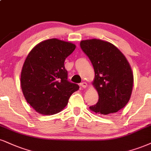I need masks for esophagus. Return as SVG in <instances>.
<instances>
[{
    "instance_id": "esophagus-1",
    "label": "esophagus",
    "mask_w": 151,
    "mask_h": 151,
    "mask_svg": "<svg viewBox=\"0 0 151 151\" xmlns=\"http://www.w3.org/2000/svg\"><path fill=\"white\" fill-rule=\"evenodd\" d=\"M80 86L82 87L83 88H86L87 87V83L86 82H81L80 83Z\"/></svg>"
}]
</instances>
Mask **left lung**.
I'll list each match as a JSON object with an SVG mask.
<instances>
[{
	"label": "left lung",
	"instance_id": "left-lung-1",
	"mask_svg": "<svg viewBox=\"0 0 151 151\" xmlns=\"http://www.w3.org/2000/svg\"><path fill=\"white\" fill-rule=\"evenodd\" d=\"M80 46L93 65V85L99 97L90 110L102 115L119 111L127 104L133 88L134 76L127 60L108 41L84 40L80 42Z\"/></svg>",
	"mask_w": 151,
	"mask_h": 151
}]
</instances>
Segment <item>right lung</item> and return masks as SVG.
<instances>
[{
	"label": "right lung",
	"mask_w": 151,
	"mask_h": 151,
	"mask_svg": "<svg viewBox=\"0 0 151 151\" xmlns=\"http://www.w3.org/2000/svg\"><path fill=\"white\" fill-rule=\"evenodd\" d=\"M75 48L72 43L51 39L39 43L27 55L21 72V88L27 103L41 115L60 112L79 88L68 80L64 65Z\"/></svg>",
	"instance_id": "right-lung-1"
}]
</instances>
